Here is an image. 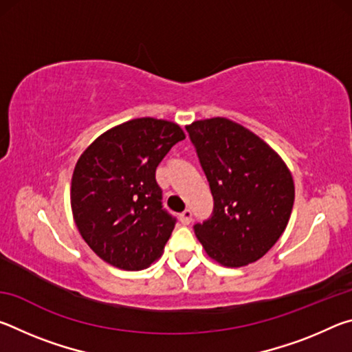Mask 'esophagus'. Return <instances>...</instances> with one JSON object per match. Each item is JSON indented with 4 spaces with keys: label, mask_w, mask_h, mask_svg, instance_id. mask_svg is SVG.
I'll list each match as a JSON object with an SVG mask.
<instances>
[{
    "label": "esophagus",
    "mask_w": 352,
    "mask_h": 352,
    "mask_svg": "<svg viewBox=\"0 0 352 352\" xmlns=\"http://www.w3.org/2000/svg\"><path fill=\"white\" fill-rule=\"evenodd\" d=\"M180 222L183 225H189L190 222H192V212H190L189 210H184L182 214H180Z\"/></svg>",
    "instance_id": "obj_1"
}]
</instances>
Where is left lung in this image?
Instances as JSON below:
<instances>
[{"instance_id":"left-lung-1","label":"left lung","mask_w":352,"mask_h":352,"mask_svg":"<svg viewBox=\"0 0 352 352\" xmlns=\"http://www.w3.org/2000/svg\"><path fill=\"white\" fill-rule=\"evenodd\" d=\"M210 182L211 217L194 225L210 258L225 267L261 259L284 233L295 200L290 170L241 124L211 118L186 126Z\"/></svg>"}]
</instances>
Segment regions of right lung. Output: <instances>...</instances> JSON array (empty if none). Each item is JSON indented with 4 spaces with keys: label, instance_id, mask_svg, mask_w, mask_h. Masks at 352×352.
Wrapping results in <instances>:
<instances>
[{
    "label": "right lung",
    "instance_id": "add662e5",
    "mask_svg": "<svg viewBox=\"0 0 352 352\" xmlns=\"http://www.w3.org/2000/svg\"><path fill=\"white\" fill-rule=\"evenodd\" d=\"M184 140L175 122L132 119L87 147L71 180V208L83 241L122 270H142L162 256L177 219L163 208L155 172Z\"/></svg>",
    "mask_w": 352,
    "mask_h": 352
}]
</instances>
